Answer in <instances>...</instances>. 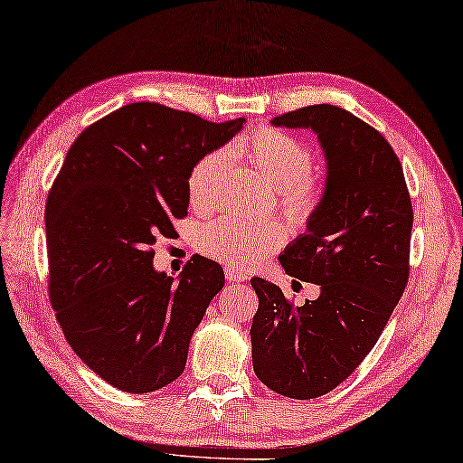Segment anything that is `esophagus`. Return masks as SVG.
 I'll list each match as a JSON object with an SVG mask.
<instances>
[{
  "label": "esophagus",
  "instance_id": "1",
  "mask_svg": "<svg viewBox=\"0 0 463 463\" xmlns=\"http://www.w3.org/2000/svg\"><path fill=\"white\" fill-rule=\"evenodd\" d=\"M225 277H227V281L230 283H241V281H246V275L241 270H238V269H232V267H227L225 269Z\"/></svg>",
  "mask_w": 463,
  "mask_h": 463
}]
</instances>
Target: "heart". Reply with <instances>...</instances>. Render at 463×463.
Returning <instances> with one entry per match:
<instances>
[{"label": "heart", "mask_w": 463, "mask_h": 463, "mask_svg": "<svg viewBox=\"0 0 463 463\" xmlns=\"http://www.w3.org/2000/svg\"><path fill=\"white\" fill-rule=\"evenodd\" d=\"M238 154L262 172L277 186L281 207L291 217L306 222L320 203V186L312 176L314 154L301 139L262 127L236 146ZM230 164V151L215 149L194 162L186 178L188 203L194 211H211L222 191L223 174ZM287 232L277 219H244L225 215L203 227L196 246L203 254L227 262L240 270L259 267L285 244Z\"/></svg>", "instance_id": "obj_1"}]
</instances>
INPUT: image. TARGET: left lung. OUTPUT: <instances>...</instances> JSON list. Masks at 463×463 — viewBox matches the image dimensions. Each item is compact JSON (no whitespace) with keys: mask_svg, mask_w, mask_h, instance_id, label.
Returning a JSON list of instances; mask_svg holds the SVG:
<instances>
[{"mask_svg":"<svg viewBox=\"0 0 463 463\" xmlns=\"http://www.w3.org/2000/svg\"><path fill=\"white\" fill-rule=\"evenodd\" d=\"M272 125L312 128L328 162L307 232L279 256L287 275L320 285V295L295 307L277 285L250 281L259 295L250 328L252 365L272 392L309 400L361 365L402 298L412 201L390 143L340 106H303Z\"/></svg>","mask_w":463,"mask_h":463,"instance_id":"1","label":"left lung"}]
</instances>
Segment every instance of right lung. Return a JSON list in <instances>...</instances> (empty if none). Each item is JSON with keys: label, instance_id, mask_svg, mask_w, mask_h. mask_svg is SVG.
<instances>
[{"label": "right lung", "instance_id": "obj_1", "mask_svg": "<svg viewBox=\"0 0 463 463\" xmlns=\"http://www.w3.org/2000/svg\"><path fill=\"white\" fill-rule=\"evenodd\" d=\"M244 123L133 102L67 151L44 207L51 306L75 354L118 390L147 393L180 377L193 332L223 289V269L204 256L178 281L151 262L156 240L186 217L194 162Z\"/></svg>", "mask_w": 463, "mask_h": 463}]
</instances>
